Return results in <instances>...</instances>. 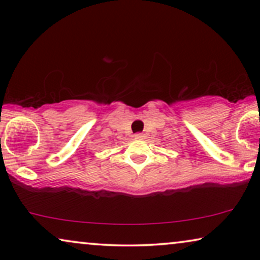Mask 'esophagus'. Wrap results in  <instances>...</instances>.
Masks as SVG:
<instances>
[{
    "mask_svg": "<svg viewBox=\"0 0 260 260\" xmlns=\"http://www.w3.org/2000/svg\"><path fill=\"white\" fill-rule=\"evenodd\" d=\"M134 137L135 138H144V135L143 134H135Z\"/></svg>",
    "mask_w": 260,
    "mask_h": 260,
    "instance_id": "obj_1",
    "label": "esophagus"
}]
</instances>
